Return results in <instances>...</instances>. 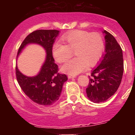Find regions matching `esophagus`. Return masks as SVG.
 Segmentation results:
<instances>
[{
  "label": "esophagus",
  "mask_w": 135,
  "mask_h": 135,
  "mask_svg": "<svg viewBox=\"0 0 135 135\" xmlns=\"http://www.w3.org/2000/svg\"><path fill=\"white\" fill-rule=\"evenodd\" d=\"M75 76L74 75H68V78L69 79H72V78H75Z\"/></svg>",
  "instance_id": "34e87169"
}]
</instances>
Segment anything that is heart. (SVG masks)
<instances>
[{"label":"heart","instance_id":"heart-1","mask_svg":"<svg viewBox=\"0 0 135 135\" xmlns=\"http://www.w3.org/2000/svg\"><path fill=\"white\" fill-rule=\"evenodd\" d=\"M64 45L55 43L52 53L57 62L64 63L73 55L75 58L66 62L61 68L63 72L75 75L86 68L97 65L105 50L104 40L97 32L76 30L65 34L61 38Z\"/></svg>","mask_w":135,"mask_h":135}]
</instances>
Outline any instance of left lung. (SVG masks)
Here are the masks:
<instances>
[{"instance_id":"8db88e82","label":"left lung","mask_w":135,"mask_h":135,"mask_svg":"<svg viewBox=\"0 0 135 135\" xmlns=\"http://www.w3.org/2000/svg\"><path fill=\"white\" fill-rule=\"evenodd\" d=\"M105 54L100 65L89 76L86 93L94 103H100L114 95L120 86L124 71L122 51L114 36L104 30Z\"/></svg>"}]
</instances>
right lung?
<instances>
[{
    "instance_id": "add662e5",
    "label": "right lung",
    "mask_w": 135,
    "mask_h": 135,
    "mask_svg": "<svg viewBox=\"0 0 135 135\" xmlns=\"http://www.w3.org/2000/svg\"><path fill=\"white\" fill-rule=\"evenodd\" d=\"M59 30H38L30 33L24 39L18 49L17 56L26 45L36 43L44 47L46 60L37 76L27 77L21 74L16 66V79L20 88L30 100L42 105H51L60 97L63 84L68 79L65 74L58 72V66L55 63L52 48Z\"/></svg>"
}]
</instances>
